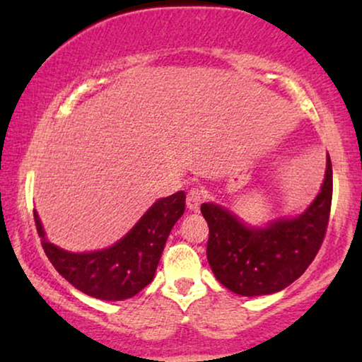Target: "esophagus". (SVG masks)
Instances as JSON below:
<instances>
[{
    "label": "esophagus",
    "instance_id": "34e87169",
    "mask_svg": "<svg viewBox=\"0 0 362 362\" xmlns=\"http://www.w3.org/2000/svg\"><path fill=\"white\" fill-rule=\"evenodd\" d=\"M202 191L197 189V187H192V189L187 192V199H186V204L189 207V211L192 212H199L201 209V204H202Z\"/></svg>",
    "mask_w": 362,
    "mask_h": 362
}]
</instances>
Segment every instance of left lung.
<instances>
[{
    "label": "left lung",
    "instance_id": "8db88e82",
    "mask_svg": "<svg viewBox=\"0 0 362 362\" xmlns=\"http://www.w3.org/2000/svg\"><path fill=\"white\" fill-rule=\"evenodd\" d=\"M333 197V166L326 155L323 185L310 206L295 217L252 226L239 216L204 202L201 212L209 226L207 262L227 290L242 296H264L300 279L325 239Z\"/></svg>",
    "mask_w": 362,
    "mask_h": 362
}]
</instances>
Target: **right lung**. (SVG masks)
<instances>
[{
	"instance_id": "obj_1",
	"label": "right lung",
	"mask_w": 362,
	"mask_h": 362,
	"mask_svg": "<svg viewBox=\"0 0 362 362\" xmlns=\"http://www.w3.org/2000/svg\"><path fill=\"white\" fill-rule=\"evenodd\" d=\"M186 206L185 191L161 197L115 244L100 250L71 252L47 240L34 211L42 249L59 274L92 298L122 301L135 296L155 279L168 235Z\"/></svg>"
}]
</instances>
